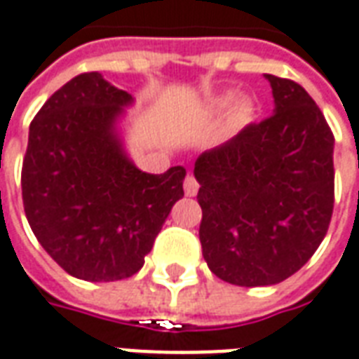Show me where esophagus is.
<instances>
[{
  "instance_id": "34e87169",
  "label": "esophagus",
  "mask_w": 359,
  "mask_h": 359,
  "mask_svg": "<svg viewBox=\"0 0 359 359\" xmlns=\"http://www.w3.org/2000/svg\"><path fill=\"white\" fill-rule=\"evenodd\" d=\"M183 191H185V195L187 197H195L198 193V182L195 180L193 174H187L185 176V182H183Z\"/></svg>"
}]
</instances>
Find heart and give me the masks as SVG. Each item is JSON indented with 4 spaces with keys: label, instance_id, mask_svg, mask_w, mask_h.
<instances>
[{
    "label": "heart",
    "instance_id": "1",
    "mask_svg": "<svg viewBox=\"0 0 359 359\" xmlns=\"http://www.w3.org/2000/svg\"><path fill=\"white\" fill-rule=\"evenodd\" d=\"M229 103V95H226L224 99H219V104H227ZM252 103L248 101V99H239V101H235L233 107H231V124L241 128V126H247L252 118Z\"/></svg>",
    "mask_w": 359,
    "mask_h": 359
}]
</instances>
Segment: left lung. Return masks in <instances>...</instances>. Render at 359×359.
<instances>
[{
    "label": "left lung",
    "mask_w": 359,
    "mask_h": 359,
    "mask_svg": "<svg viewBox=\"0 0 359 359\" xmlns=\"http://www.w3.org/2000/svg\"><path fill=\"white\" fill-rule=\"evenodd\" d=\"M273 114L205 151L198 239L214 276L266 287L297 273L325 237L334 205V137L308 91L266 74Z\"/></svg>",
    "instance_id": "1"
}]
</instances>
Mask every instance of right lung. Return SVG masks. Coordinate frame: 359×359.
<instances>
[{
  "mask_svg": "<svg viewBox=\"0 0 359 359\" xmlns=\"http://www.w3.org/2000/svg\"><path fill=\"white\" fill-rule=\"evenodd\" d=\"M133 97L99 72H86L49 97L30 124L22 203L46 252L83 281L137 273L172 206L185 168L141 172L118 124Z\"/></svg>",
  "mask_w": 359,
  "mask_h": 359,
  "instance_id": "obj_1",
  "label": "right lung"
}]
</instances>
